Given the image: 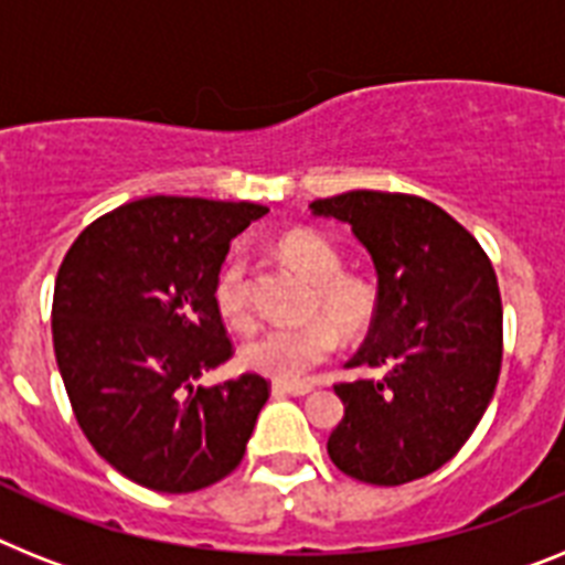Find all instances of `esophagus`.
<instances>
[{"instance_id": "1", "label": "esophagus", "mask_w": 565, "mask_h": 565, "mask_svg": "<svg viewBox=\"0 0 565 565\" xmlns=\"http://www.w3.org/2000/svg\"><path fill=\"white\" fill-rule=\"evenodd\" d=\"M274 395H309L315 386L311 384H286V381H274Z\"/></svg>"}]
</instances>
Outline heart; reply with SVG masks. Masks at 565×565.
I'll return each mask as SVG.
<instances>
[{
    "instance_id": "heart-1",
    "label": "heart",
    "mask_w": 565,
    "mask_h": 565,
    "mask_svg": "<svg viewBox=\"0 0 565 565\" xmlns=\"http://www.w3.org/2000/svg\"><path fill=\"white\" fill-rule=\"evenodd\" d=\"M279 256L294 271L311 282L306 294L302 323L268 329L242 347V363L277 381H300L317 363H323L338 347V330L358 338L372 326L377 311V291L366 277L340 271V254L332 242L315 231H291L279 239ZM213 300L218 315L233 329H250L254 309L248 294V268L242 254H233L216 274Z\"/></svg>"
}]
</instances>
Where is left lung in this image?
Masks as SVG:
<instances>
[{
  "instance_id": "left-lung-1",
  "label": "left lung",
  "mask_w": 565,
  "mask_h": 565,
  "mask_svg": "<svg viewBox=\"0 0 565 565\" xmlns=\"http://www.w3.org/2000/svg\"><path fill=\"white\" fill-rule=\"evenodd\" d=\"M347 222L377 274L370 334L334 384L343 418L329 456L347 477L404 484L439 470L470 439L502 366L497 274L473 236L439 204L407 193L352 190L311 202Z\"/></svg>"
}]
</instances>
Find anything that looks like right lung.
<instances>
[{
	"mask_svg": "<svg viewBox=\"0 0 565 565\" xmlns=\"http://www.w3.org/2000/svg\"><path fill=\"white\" fill-rule=\"evenodd\" d=\"M268 207L149 195L86 227L57 271L51 334L74 418L149 491L190 493L245 456L271 384L202 386L233 355L213 282L231 239Z\"/></svg>",
	"mask_w": 565,
	"mask_h": 565,
	"instance_id": "right-lung-1",
	"label": "right lung"
}]
</instances>
